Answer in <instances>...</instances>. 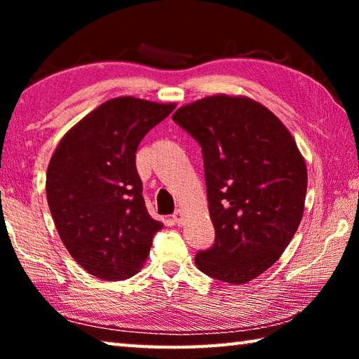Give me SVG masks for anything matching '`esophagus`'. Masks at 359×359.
Masks as SVG:
<instances>
[{"label":"esophagus","instance_id":"esophagus-1","mask_svg":"<svg viewBox=\"0 0 359 359\" xmlns=\"http://www.w3.org/2000/svg\"><path fill=\"white\" fill-rule=\"evenodd\" d=\"M172 220L175 222V224H184V210H180V209H177L174 212V215H172Z\"/></svg>","mask_w":359,"mask_h":359}]
</instances>
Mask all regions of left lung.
Returning a JSON list of instances; mask_svg holds the SVG:
<instances>
[{
    "instance_id": "1",
    "label": "left lung",
    "mask_w": 359,
    "mask_h": 359,
    "mask_svg": "<svg viewBox=\"0 0 359 359\" xmlns=\"http://www.w3.org/2000/svg\"><path fill=\"white\" fill-rule=\"evenodd\" d=\"M172 120L203 151L215 241L196 253L198 269L224 283L250 282L280 258L301 223V151L269 109L242 96H208Z\"/></svg>"
}]
</instances>
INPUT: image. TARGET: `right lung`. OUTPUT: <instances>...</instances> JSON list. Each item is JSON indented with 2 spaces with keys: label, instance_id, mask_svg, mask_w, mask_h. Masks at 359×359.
Wrapping results in <instances>:
<instances>
[{
  "label": "right lung",
  "instance_id": "add662e5",
  "mask_svg": "<svg viewBox=\"0 0 359 359\" xmlns=\"http://www.w3.org/2000/svg\"><path fill=\"white\" fill-rule=\"evenodd\" d=\"M174 107L133 96L109 100L66 133L48 163V209L88 274L125 280L147 258L163 224L145 209L136 150Z\"/></svg>",
  "mask_w": 359,
  "mask_h": 359
}]
</instances>
